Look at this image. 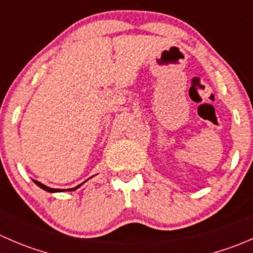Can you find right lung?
Instances as JSON below:
<instances>
[{"label": "right lung", "instance_id": "right-lung-1", "mask_svg": "<svg viewBox=\"0 0 253 253\" xmlns=\"http://www.w3.org/2000/svg\"><path fill=\"white\" fill-rule=\"evenodd\" d=\"M34 181L35 183H37L38 186H39V187H42V190H45V191H47V192H61V191H73V190H76V188H78L79 186H77V187H75V188H70V190H58V188H51V187H47V186H45L44 183H42V182H39V181H37V180H33Z\"/></svg>", "mask_w": 253, "mask_h": 253}]
</instances>
